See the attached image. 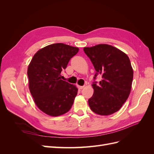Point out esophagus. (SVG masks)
I'll return each instance as SVG.
<instances>
[{"label":"esophagus","instance_id":"obj_1","mask_svg":"<svg viewBox=\"0 0 154 154\" xmlns=\"http://www.w3.org/2000/svg\"><path fill=\"white\" fill-rule=\"evenodd\" d=\"M77 87L79 89H82V88H83V87H84V86H80V85H77Z\"/></svg>","mask_w":154,"mask_h":154}]
</instances>
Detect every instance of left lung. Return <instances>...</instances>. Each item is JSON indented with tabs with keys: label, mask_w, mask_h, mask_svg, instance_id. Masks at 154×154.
<instances>
[{
	"label": "left lung",
	"mask_w": 154,
	"mask_h": 154,
	"mask_svg": "<svg viewBox=\"0 0 154 154\" xmlns=\"http://www.w3.org/2000/svg\"><path fill=\"white\" fill-rule=\"evenodd\" d=\"M96 70L92 83L94 94L88 99L92 111L108 116L118 111L127 101L132 87L133 69L128 56L121 50L107 44L84 48ZM102 77L99 84L95 80Z\"/></svg>",
	"instance_id": "1"
}]
</instances>
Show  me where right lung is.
I'll use <instances>...</instances> for the list:
<instances>
[{"instance_id":"add662e5","label":"right lung","mask_w":154,"mask_h":154,"mask_svg":"<svg viewBox=\"0 0 154 154\" xmlns=\"http://www.w3.org/2000/svg\"><path fill=\"white\" fill-rule=\"evenodd\" d=\"M78 48L57 43L40 49L27 69L29 88L38 109L51 116L66 114L71 109L78 88L60 78Z\"/></svg>"}]
</instances>
